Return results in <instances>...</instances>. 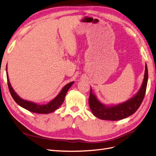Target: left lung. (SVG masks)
Returning <instances> with one entry per match:
<instances>
[{
  "label": "left lung",
  "instance_id": "8db88e82",
  "mask_svg": "<svg viewBox=\"0 0 156 156\" xmlns=\"http://www.w3.org/2000/svg\"><path fill=\"white\" fill-rule=\"evenodd\" d=\"M147 79L148 71L146 64L144 78L139 91L127 101L114 105H107L100 102L91 88L89 104L91 112L99 119L110 121L121 120L131 115L136 112L142 103L146 91Z\"/></svg>",
  "mask_w": 156,
  "mask_h": 156
}]
</instances>
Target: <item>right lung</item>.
Instances as JSON below:
<instances>
[{"label": "right lung", "mask_w": 156, "mask_h": 156, "mask_svg": "<svg viewBox=\"0 0 156 156\" xmlns=\"http://www.w3.org/2000/svg\"><path fill=\"white\" fill-rule=\"evenodd\" d=\"M6 77H7V83H8V87L9 89V91L10 93V95L12 97L13 99L15 100V102L20 105V107H23L24 109L29 111L30 112L33 113H42V114H47L52 112H54L55 110H57L58 107H59L62 103H63L64 99L69 89L71 87V85L74 83V81L70 82L69 83L67 84L64 87L61 89L60 93L55 97V98L49 102L47 104H39V103H37L33 101H27L22 99L17 93L13 89L12 87L10 84L9 75L7 73V65L6 67Z\"/></svg>", "instance_id": "add662e5"}]
</instances>
